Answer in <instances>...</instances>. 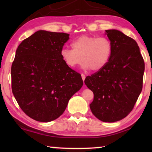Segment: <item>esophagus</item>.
I'll list each match as a JSON object with an SVG mask.
<instances>
[{
    "label": "esophagus",
    "instance_id": "esophagus-1",
    "mask_svg": "<svg viewBox=\"0 0 152 152\" xmlns=\"http://www.w3.org/2000/svg\"><path fill=\"white\" fill-rule=\"evenodd\" d=\"M81 76H82V80H83V81H84V80H85V78H86L85 75H84V74H81Z\"/></svg>",
    "mask_w": 152,
    "mask_h": 152
}]
</instances>
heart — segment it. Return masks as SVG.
<instances>
[{
    "mask_svg": "<svg viewBox=\"0 0 152 152\" xmlns=\"http://www.w3.org/2000/svg\"><path fill=\"white\" fill-rule=\"evenodd\" d=\"M71 46L72 49L63 48L60 53L66 65L74 68L82 61V68L92 72L103 69L113 52V43L106 37L82 35L73 41Z\"/></svg>",
    "mask_w": 152,
    "mask_h": 152,
    "instance_id": "b5f03b06",
    "label": "heart"
}]
</instances>
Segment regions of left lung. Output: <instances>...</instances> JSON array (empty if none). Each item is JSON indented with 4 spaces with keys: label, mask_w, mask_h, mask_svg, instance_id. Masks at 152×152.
Listing matches in <instances>:
<instances>
[{
    "label": "left lung",
    "mask_w": 152,
    "mask_h": 152,
    "mask_svg": "<svg viewBox=\"0 0 152 152\" xmlns=\"http://www.w3.org/2000/svg\"><path fill=\"white\" fill-rule=\"evenodd\" d=\"M105 32L113 43L111 57L103 69L86 76L84 83L94 94L92 114L111 123L133 110L142 90L145 64L134 39L118 30Z\"/></svg>",
    "instance_id": "obj_1"
}]
</instances>
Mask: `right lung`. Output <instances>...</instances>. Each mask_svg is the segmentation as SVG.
<instances>
[{"mask_svg":"<svg viewBox=\"0 0 152 152\" xmlns=\"http://www.w3.org/2000/svg\"><path fill=\"white\" fill-rule=\"evenodd\" d=\"M69 34L40 30L20 43L11 66V87L20 109L40 122L61 116L83 85L80 74L68 67L61 51Z\"/></svg>","mask_w":152,"mask_h":152,"instance_id":"right-lung-1","label":"right lung"}]
</instances>
